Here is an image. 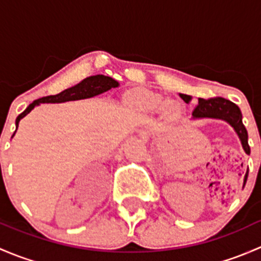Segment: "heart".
Here are the masks:
<instances>
[{"mask_svg": "<svg viewBox=\"0 0 261 261\" xmlns=\"http://www.w3.org/2000/svg\"><path fill=\"white\" fill-rule=\"evenodd\" d=\"M130 101L136 109L145 112H156L163 109H165L170 114L175 112V106L169 103L167 105L164 97L154 92L146 91V89H136L131 92Z\"/></svg>", "mask_w": 261, "mask_h": 261, "instance_id": "obj_1", "label": "heart"}]
</instances>
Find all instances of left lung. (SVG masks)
Here are the masks:
<instances>
[{
    "mask_svg": "<svg viewBox=\"0 0 261 261\" xmlns=\"http://www.w3.org/2000/svg\"><path fill=\"white\" fill-rule=\"evenodd\" d=\"M184 102L189 103L192 99L191 96L188 94H179ZM193 118H217V120H223L226 122L230 123L239 135L243 145L245 152L250 155V146L249 141H247V131L245 128L243 123V115H241L240 109L236 106L233 102L228 101V99L222 98V97H215V98H198V103L194 107L193 112H192ZM247 179V172L245 174L244 186Z\"/></svg>",
    "mask_w": 261,
    "mask_h": 261,
    "instance_id": "left-lung-1",
    "label": "left lung"
}]
</instances>
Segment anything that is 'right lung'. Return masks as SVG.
I'll list each match as a JSON object with an SVG mask.
<instances>
[{
  "mask_svg": "<svg viewBox=\"0 0 261 261\" xmlns=\"http://www.w3.org/2000/svg\"><path fill=\"white\" fill-rule=\"evenodd\" d=\"M118 87V82L115 81L114 78L106 77V75L97 74V75H91V77L86 78L82 82H80L75 86L70 87V88L64 89L60 93L54 94V96H46L43 98L35 99L33 103H30L28 106V109L17 116L16 118V130L18 127V122L22 117H25L31 110L35 106H39L40 103H62V102H68V101H77V99H84V98H91V97L98 96V94L107 92L109 89L116 88ZM16 133V131H15ZM15 135V134H14ZM12 135V136H14Z\"/></svg>",
  "mask_w": 261,
  "mask_h": 261,
  "instance_id": "add662e5",
  "label": "right lung"
}]
</instances>
